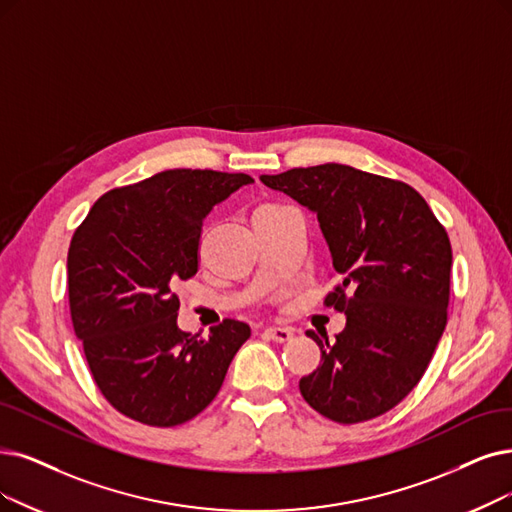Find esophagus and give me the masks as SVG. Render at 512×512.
<instances>
[{
    "label": "esophagus",
    "mask_w": 512,
    "mask_h": 512,
    "mask_svg": "<svg viewBox=\"0 0 512 512\" xmlns=\"http://www.w3.org/2000/svg\"><path fill=\"white\" fill-rule=\"evenodd\" d=\"M262 334L267 336L269 340H275V342H288L294 336L290 327H267V330H264Z\"/></svg>",
    "instance_id": "esophagus-1"
}]
</instances>
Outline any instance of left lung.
<instances>
[{
	"mask_svg": "<svg viewBox=\"0 0 512 512\" xmlns=\"http://www.w3.org/2000/svg\"><path fill=\"white\" fill-rule=\"evenodd\" d=\"M317 214L342 279L325 306L346 315L321 363L300 378L315 412L357 424L393 410L424 376L447 323L452 245L424 197L401 180L342 163L260 176Z\"/></svg>",
	"mask_w": 512,
	"mask_h": 512,
	"instance_id": "left-lung-1",
	"label": "left lung"
}]
</instances>
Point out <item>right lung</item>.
Here are the masks:
<instances>
[{"label": "right lung", "mask_w": 512, "mask_h": 512, "mask_svg": "<svg viewBox=\"0 0 512 512\" xmlns=\"http://www.w3.org/2000/svg\"><path fill=\"white\" fill-rule=\"evenodd\" d=\"M250 182L248 174L166 170L105 193L75 229L67 256L73 330L119 414L168 428L218 395L250 325L224 319L208 338L178 330L174 285L197 273L203 218Z\"/></svg>", "instance_id": "add662e5"}]
</instances>
